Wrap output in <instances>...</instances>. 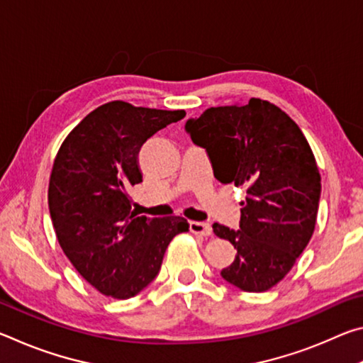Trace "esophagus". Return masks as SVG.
<instances>
[{
  "instance_id": "1",
  "label": "esophagus",
  "mask_w": 363,
  "mask_h": 363,
  "mask_svg": "<svg viewBox=\"0 0 363 363\" xmlns=\"http://www.w3.org/2000/svg\"><path fill=\"white\" fill-rule=\"evenodd\" d=\"M190 232L195 233V235H201V237H208L211 235V225L205 224V223H199V220H192L189 224Z\"/></svg>"
}]
</instances>
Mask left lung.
Segmentation results:
<instances>
[{"label":"left lung","instance_id":"left-lung-1","mask_svg":"<svg viewBox=\"0 0 363 363\" xmlns=\"http://www.w3.org/2000/svg\"><path fill=\"white\" fill-rule=\"evenodd\" d=\"M186 131L206 149L219 182L247 189L240 229L213 224L237 250L220 275L243 291L270 290L315 229L322 184L309 143L284 110L256 97L247 106L208 108L187 120Z\"/></svg>","mask_w":363,"mask_h":363}]
</instances>
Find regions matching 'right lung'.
<instances>
[{"label": "right lung", "instance_id": "right-lung-1", "mask_svg": "<svg viewBox=\"0 0 363 363\" xmlns=\"http://www.w3.org/2000/svg\"><path fill=\"white\" fill-rule=\"evenodd\" d=\"M184 116V110L107 102L73 128L54 160L48 203L59 245L106 296L128 299L143 291L157 277L169 242L189 230L179 216H138L128 194L143 182L140 147Z\"/></svg>", "mask_w": 363, "mask_h": 363}]
</instances>
